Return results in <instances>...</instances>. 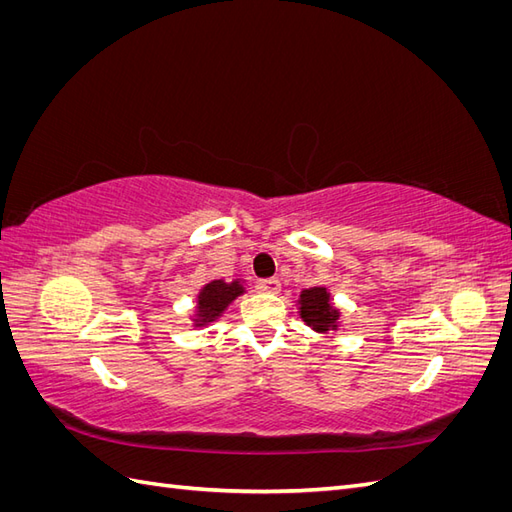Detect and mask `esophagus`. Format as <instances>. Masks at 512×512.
Returning a JSON list of instances; mask_svg holds the SVG:
<instances>
[{"instance_id": "obj_1", "label": "esophagus", "mask_w": 512, "mask_h": 512, "mask_svg": "<svg viewBox=\"0 0 512 512\" xmlns=\"http://www.w3.org/2000/svg\"><path fill=\"white\" fill-rule=\"evenodd\" d=\"M258 290L267 292V294H277L282 290V284H280V280H275V277H273V280H260Z\"/></svg>"}]
</instances>
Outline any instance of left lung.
<instances>
[{
  "label": "left lung",
  "mask_w": 512,
  "mask_h": 512,
  "mask_svg": "<svg viewBox=\"0 0 512 512\" xmlns=\"http://www.w3.org/2000/svg\"><path fill=\"white\" fill-rule=\"evenodd\" d=\"M297 309L301 320L316 333L327 335L342 327V309L333 303L329 288L314 286L301 290Z\"/></svg>",
  "instance_id": "left-lung-1"
}]
</instances>
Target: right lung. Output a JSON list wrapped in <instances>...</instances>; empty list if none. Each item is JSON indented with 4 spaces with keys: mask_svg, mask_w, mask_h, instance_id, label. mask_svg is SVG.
<instances>
[{
    "mask_svg": "<svg viewBox=\"0 0 512 512\" xmlns=\"http://www.w3.org/2000/svg\"><path fill=\"white\" fill-rule=\"evenodd\" d=\"M241 294H245V280H211L196 294V307L194 314L190 316L192 324L196 329H200L215 320H220L230 307V303L241 297Z\"/></svg>",
    "mask_w": 512,
    "mask_h": 512,
    "instance_id": "right-lung-1",
    "label": "right lung"
}]
</instances>
